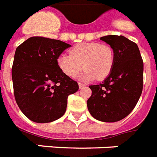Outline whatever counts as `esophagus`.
Masks as SVG:
<instances>
[{
  "instance_id": "34e87169",
  "label": "esophagus",
  "mask_w": 157,
  "mask_h": 157,
  "mask_svg": "<svg viewBox=\"0 0 157 157\" xmlns=\"http://www.w3.org/2000/svg\"><path fill=\"white\" fill-rule=\"evenodd\" d=\"M85 86V85L84 84H82V83H78V87H79V89H82V88H83V87H84Z\"/></svg>"
}]
</instances>
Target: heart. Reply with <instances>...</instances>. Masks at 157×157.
I'll list each match as a JSON object with an SVG mask.
<instances>
[{"label":"heart","instance_id":"1","mask_svg":"<svg viewBox=\"0 0 157 157\" xmlns=\"http://www.w3.org/2000/svg\"><path fill=\"white\" fill-rule=\"evenodd\" d=\"M114 52L107 44L96 42L78 44L70 50V54H61L57 66L66 75L74 78L82 69L80 78L91 81L105 78L112 71L114 64Z\"/></svg>","mask_w":157,"mask_h":157}]
</instances>
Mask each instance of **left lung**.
<instances>
[{"instance_id": "8db88e82", "label": "left lung", "mask_w": 157, "mask_h": 157, "mask_svg": "<svg viewBox=\"0 0 157 157\" xmlns=\"http://www.w3.org/2000/svg\"><path fill=\"white\" fill-rule=\"evenodd\" d=\"M100 40L113 50V67L102 82L89 86L92 93L87 100V109L96 120L115 122L128 116L139 101L144 62L138 45L125 36L109 35L100 37Z\"/></svg>"}]
</instances>
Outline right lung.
I'll list each match as a JSON object with an SVG mask.
<instances>
[{
  "mask_svg": "<svg viewBox=\"0 0 157 157\" xmlns=\"http://www.w3.org/2000/svg\"><path fill=\"white\" fill-rule=\"evenodd\" d=\"M71 45L58 40L31 37L16 48L12 67L14 97L31 121L48 123L63 116L69 95L78 85L57 66V58Z\"/></svg>",
  "mask_w": 157,
  "mask_h": 157,
  "instance_id": "add662e5",
  "label": "right lung"
}]
</instances>
